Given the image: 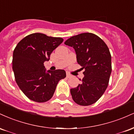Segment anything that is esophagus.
I'll return each instance as SVG.
<instances>
[{
  "mask_svg": "<svg viewBox=\"0 0 134 134\" xmlns=\"http://www.w3.org/2000/svg\"><path fill=\"white\" fill-rule=\"evenodd\" d=\"M66 75H67V78L70 77L72 76L71 74H69V72H67V73H66Z\"/></svg>",
  "mask_w": 134,
  "mask_h": 134,
  "instance_id": "34e87169",
  "label": "esophagus"
}]
</instances>
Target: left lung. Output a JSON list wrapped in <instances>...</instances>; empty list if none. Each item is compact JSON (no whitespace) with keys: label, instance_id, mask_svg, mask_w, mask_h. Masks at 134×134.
<instances>
[{"label":"left lung","instance_id":"8db88e82","mask_svg":"<svg viewBox=\"0 0 134 134\" xmlns=\"http://www.w3.org/2000/svg\"><path fill=\"white\" fill-rule=\"evenodd\" d=\"M64 43L74 48L77 63L85 70L82 82L70 89L72 99L79 105H91L101 98L108 85L111 72L108 47L99 36L91 33L72 36Z\"/></svg>","mask_w":134,"mask_h":134}]
</instances>
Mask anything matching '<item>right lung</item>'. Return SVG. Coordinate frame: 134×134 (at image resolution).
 <instances>
[{
  "label": "right lung",
  "mask_w": 134,
  "mask_h": 134,
  "mask_svg": "<svg viewBox=\"0 0 134 134\" xmlns=\"http://www.w3.org/2000/svg\"><path fill=\"white\" fill-rule=\"evenodd\" d=\"M64 41L62 38L43 33L27 35L18 43L13 52V70L16 82L31 100L43 103L53 96L58 81L64 79V70L46 71L44 62Z\"/></svg>",
  "instance_id": "add662e5"
}]
</instances>
